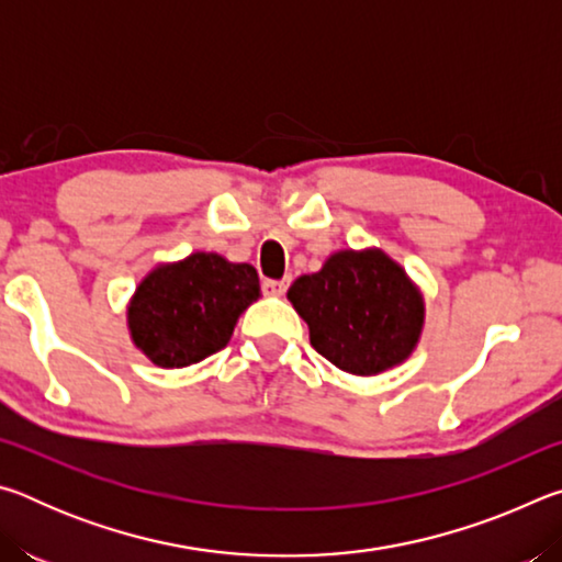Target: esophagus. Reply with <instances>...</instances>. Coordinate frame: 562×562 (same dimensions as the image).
Segmentation results:
<instances>
[{
	"mask_svg": "<svg viewBox=\"0 0 562 562\" xmlns=\"http://www.w3.org/2000/svg\"><path fill=\"white\" fill-rule=\"evenodd\" d=\"M290 280H265L262 282V292L265 294H282L284 290H288Z\"/></svg>",
	"mask_w": 562,
	"mask_h": 562,
	"instance_id": "esophagus-1",
	"label": "esophagus"
}]
</instances>
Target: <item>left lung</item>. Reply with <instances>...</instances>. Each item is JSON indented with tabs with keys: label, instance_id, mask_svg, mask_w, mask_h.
Returning <instances> with one entry per match:
<instances>
[{
	"label": "left lung",
	"instance_id": "8db88e82",
	"mask_svg": "<svg viewBox=\"0 0 562 562\" xmlns=\"http://www.w3.org/2000/svg\"><path fill=\"white\" fill-rule=\"evenodd\" d=\"M288 300L310 341L341 372L374 376L412 357L424 329V294L379 247L339 250L302 274Z\"/></svg>",
	"mask_w": 562,
	"mask_h": 562
}]
</instances>
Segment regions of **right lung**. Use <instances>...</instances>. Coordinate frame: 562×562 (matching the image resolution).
<instances>
[{
    "label": "right lung",
    "mask_w": 562,
    "mask_h": 562,
    "mask_svg": "<svg viewBox=\"0 0 562 562\" xmlns=\"http://www.w3.org/2000/svg\"><path fill=\"white\" fill-rule=\"evenodd\" d=\"M260 300L258 270L193 252L150 270L128 302V331L156 367L180 369L221 351L237 317Z\"/></svg>",
    "instance_id": "obj_1"
}]
</instances>
